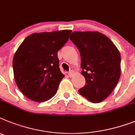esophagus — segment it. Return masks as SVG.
Here are the masks:
<instances>
[{"mask_svg":"<svg viewBox=\"0 0 135 135\" xmlns=\"http://www.w3.org/2000/svg\"><path fill=\"white\" fill-rule=\"evenodd\" d=\"M74 74V72L73 70H70V72H68V75L70 77H72Z\"/></svg>","mask_w":135,"mask_h":135,"instance_id":"1","label":"esophagus"}]
</instances>
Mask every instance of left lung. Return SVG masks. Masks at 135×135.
<instances>
[{"instance_id": "1", "label": "left lung", "mask_w": 135, "mask_h": 135, "mask_svg": "<svg viewBox=\"0 0 135 135\" xmlns=\"http://www.w3.org/2000/svg\"><path fill=\"white\" fill-rule=\"evenodd\" d=\"M70 39L80 52L81 73L86 80L79 92L90 102H102L112 93L120 78L119 50L99 32L75 31Z\"/></svg>"}]
</instances>
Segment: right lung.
<instances>
[{
    "instance_id": "1",
    "label": "right lung",
    "mask_w": 135,
    "mask_h": 135,
    "mask_svg": "<svg viewBox=\"0 0 135 135\" xmlns=\"http://www.w3.org/2000/svg\"><path fill=\"white\" fill-rule=\"evenodd\" d=\"M70 30L33 33L15 53L13 69L20 91L35 102L47 101L56 94L65 76L59 69L57 52L69 40Z\"/></svg>"
}]
</instances>
